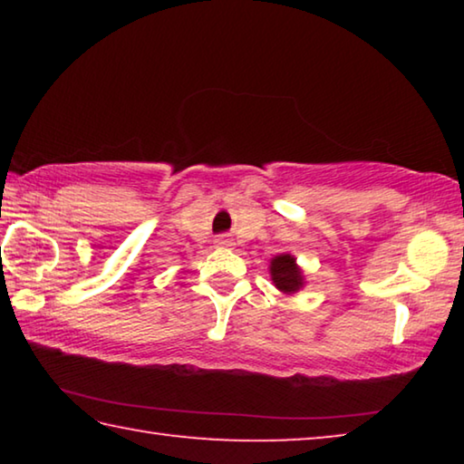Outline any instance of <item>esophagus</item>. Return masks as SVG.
<instances>
[{
    "label": "esophagus",
    "instance_id": "obj_1",
    "mask_svg": "<svg viewBox=\"0 0 464 464\" xmlns=\"http://www.w3.org/2000/svg\"><path fill=\"white\" fill-rule=\"evenodd\" d=\"M215 243H217L218 247H229V246H233L231 239L227 237V235H221V237H217V239H215Z\"/></svg>",
    "mask_w": 464,
    "mask_h": 464
}]
</instances>
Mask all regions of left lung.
Wrapping results in <instances>:
<instances>
[{"label":"left lung","instance_id":"1","mask_svg":"<svg viewBox=\"0 0 464 464\" xmlns=\"http://www.w3.org/2000/svg\"><path fill=\"white\" fill-rule=\"evenodd\" d=\"M270 276L274 286L285 295H295L303 288L304 278L301 268L296 266V260L290 254H280L272 257L270 262Z\"/></svg>","mask_w":464,"mask_h":464}]
</instances>
